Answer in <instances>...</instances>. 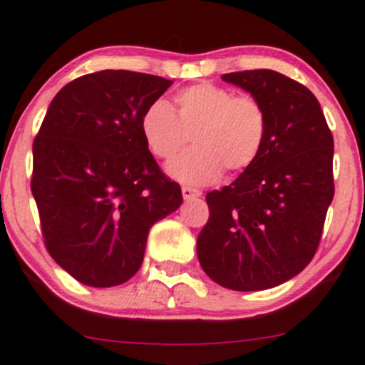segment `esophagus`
Returning <instances> with one entry per match:
<instances>
[{
  "label": "esophagus",
  "mask_w": 365,
  "mask_h": 365,
  "mask_svg": "<svg viewBox=\"0 0 365 365\" xmlns=\"http://www.w3.org/2000/svg\"><path fill=\"white\" fill-rule=\"evenodd\" d=\"M182 195H183V198H185V200H192V198L200 197L202 192L197 190V188H193V187L185 185V187H182Z\"/></svg>",
  "instance_id": "1"
}]
</instances>
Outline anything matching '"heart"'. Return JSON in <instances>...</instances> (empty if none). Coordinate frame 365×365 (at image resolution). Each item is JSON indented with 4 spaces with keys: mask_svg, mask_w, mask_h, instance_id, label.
<instances>
[{
    "mask_svg": "<svg viewBox=\"0 0 365 365\" xmlns=\"http://www.w3.org/2000/svg\"><path fill=\"white\" fill-rule=\"evenodd\" d=\"M141 135L150 153L170 160L185 146L193 148L170 161L167 172L190 185H207L251 167L266 141L267 118L259 101L234 96L225 87L202 82L177 92L173 106L156 101L141 118Z\"/></svg>",
    "mask_w": 365,
    "mask_h": 365,
    "instance_id": "1",
    "label": "heart"
}]
</instances>
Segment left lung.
<instances>
[{"label": "left lung", "instance_id": "1", "mask_svg": "<svg viewBox=\"0 0 365 365\" xmlns=\"http://www.w3.org/2000/svg\"><path fill=\"white\" fill-rule=\"evenodd\" d=\"M266 110L261 155L222 190L207 193L197 256L210 279L259 292L292 279L315 256L334 198V138L312 91L259 68L224 73Z\"/></svg>", "mask_w": 365, "mask_h": 365}]
</instances>
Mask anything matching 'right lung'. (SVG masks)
Instances as JSON below:
<instances>
[{"mask_svg":"<svg viewBox=\"0 0 365 365\" xmlns=\"http://www.w3.org/2000/svg\"><path fill=\"white\" fill-rule=\"evenodd\" d=\"M172 81L101 71L68 82L34 141L31 193L45 247L82 284L109 288L135 276L156 220L182 205L141 135L145 110Z\"/></svg>","mask_w":365,"mask_h":365,"instance_id":"add662e5","label":"right lung"}]
</instances>
